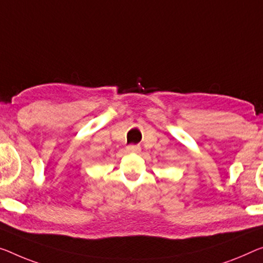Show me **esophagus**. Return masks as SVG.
I'll list each match as a JSON object with an SVG mask.
<instances>
[{
	"label": "esophagus",
	"instance_id": "esophagus-1",
	"mask_svg": "<svg viewBox=\"0 0 263 263\" xmlns=\"http://www.w3.org/2000/svg\"><path fill=\"white\" fill-rule=\"evenodd\" d=\"M141 151L140 145H128L127 152L128 153H139Z\"/></svg>",
	"mask_w": 263,
	"mask_h": 263
}]
</instances>
